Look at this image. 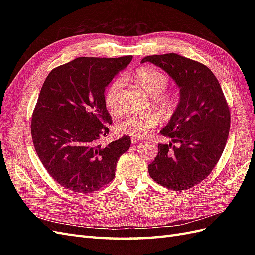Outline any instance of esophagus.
Wrapping results in <instances>:
<instances>
[{
	"label": "esophagus",
	"mask_w": 255,
	"mask_h": 255,
	"mask_svg": "<svg viewBox=\"0 0 255 255\" xmlns=\"http://www.w3.org/2000/svg\"><path fill=\"white\" fill-rule=\"evenodd\" d=\"M130 141H132L133 144H136V143H139L141 141V139H139V138H136V137H132V139H130Z\"/></svg>",
	"instance_id": "34e87169"
}]
</instances>
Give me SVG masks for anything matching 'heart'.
<instances>
[{
	"instance_id": "1",
	"label": "heart",
	"mask_w": 255,
	"mask_h": 255,
	"mask_svg": "<svg viewBox=\"0 0 255 255\" xmlns=\"http://www.w3.org/2000/svg\"><path fill=\"white\" fill-rule=\"evenodd\" d=\"M135 81L152 96V100L158 109L165 114H171L176 101L170 92L165 91L168 86V78L160 71L151 67H141L134 74ZM125 84V78L119 76L109 87L104 95V102L112 112L120 110V94ZM159 116L155 113H129L117 123V129L121 134L142 138L152 133L159 125Z\"/></svg>"
}]
</instances>
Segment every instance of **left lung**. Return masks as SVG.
<instances>
[{
    "mask_svg": "<svg viewBox=\"0 0 255 255\" xmlns=\"http://www.w3.org/2000/svg\"><path fill=\"white\" fill-rule=\"evenodd\" d=\"M145 61L163 69L180 88V102L160 130L171 142L158 143L149 174L169 189H189L206 179L225 150L231 123L227 100L214 73L199 61L175 53L145 56Z\"/></svg>",
    "mask_w": 255,
    "mask_h": 255,
    "instance_id": "1",
    "label": "left lung"
}]
</instances>
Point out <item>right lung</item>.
Returning <instances> with one entry per match:
<instances>
[{
  "mask_svg": "<svg viewBox=\"0 0 255 255\" xmlns=\"http://www.w3.org/2000/svg\"><path fill=\"white\" fill-rule=\"evenodd\" d=\"M132 56L79 57L45 79L30 123L37 155L59 185L79 194L94 192L115 177L119 157L130 145L122 136L106 146L112 117L104 102L105 87Z\"/></svg>",
  "mask_w": 255,
  "mask_h": 255,
  "instance_id": "add662e5",
  "label": "right lung"
}]
</instances>
